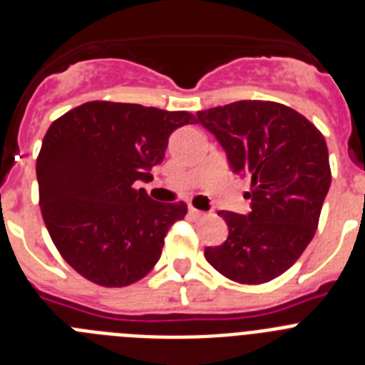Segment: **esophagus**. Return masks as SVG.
Wrapping results in <instances>:
<instances>
[{
	"label": "esophagus",
	"instance_id": "1",
	"mask_svg": "<svg viewBox=\"0 0 365 365\" xmlns=\"http://www.w3.org/2000/svg\"><path fill=\"white\" fill-rule=\"evenodd\" d=\"M188 214L192 215L193 219H201V217H205V212L197 210V208H193V206H190V208H188Z\"/></svg>",
	"mask_w": 365,
	"mask_h": 365
}]
</instances>
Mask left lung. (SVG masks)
I'll list each match as a JSON object with an SVG mask.
<instances>
[{"label":"left lung","mask_w":365,"mask_h":365,"mask_svg":"<svg viewBox=\"0 0 365 365\" xmlns=\"http://www.w3.org/2000/svg\"><path fill=\"white\" fill-rule=\"evenodd\" d=\"M215 135L232 172L250 180L248 215L221 210L228 237L205 257L228 279L267 283L291 269L311 243L331 186L325 138L294 109L240 100L197 111Z\"/></svg>","instance_id":"obj_1"}]
</instances>
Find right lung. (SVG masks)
<instances>
[{"mask_svg": "<svg viewBox=\"0 0 365 365\" xmlns=\"http://www.w3.org/2000/svg\"><path fill=\"white\" fill-rule=\"evenodd\" d=\"M186 124H195L188 111L102 100L51 124L36 160L41 215L58 252L86 279L131 285L159 261L188 208L153 201L135 185L150 179L170 135Z\"/></svg>", "mask_w": 365, "mask_h": 365, "instance_id": "obj_1", "label": "right lung"}]
</instances>
